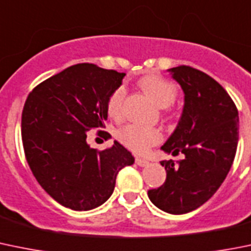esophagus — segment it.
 Instances as JSON below:
<instances>
[{"mask_svg": "<svg viewBox=\"0 0 251 251\" xmlns=\"http://www.w3.org/2000/svg\"><path fill=\"white\" fill-rule=\"evenodd\" d=\"M135 162H136V165H139L140 167H145V166L149 165V161L145 160V158H141V157H136L135 158Z\"/></svg>", "mask_w": 251, "mask_h": 251, "instance_id": "esophagus-1", "label": "esophagus"}]
</instances>
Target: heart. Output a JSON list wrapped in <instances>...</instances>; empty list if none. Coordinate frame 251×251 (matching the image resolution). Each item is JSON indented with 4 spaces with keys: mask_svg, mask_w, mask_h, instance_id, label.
<instances>
[{
    "mask_svg": "<svg viewBox=\"0 0 251 251\" xmlns=\"http://www.w3.org/2000/svg\"><path fill=\"white\" fill-rule=\"evenodd\" d=\"M139 85L160 107H167L172 105L178 95V86L156 73L142 76L139 80ZM125 95L126 90L123 85L118 86L109 95L106 109L107 114L111 118L120 119L123 116ZM118 137L121 144L130 150L137 153H144L150 147L157 145L162 140L163 135L162 131L157 127L128 124L119 131Z\"/></svg>",
    "mask_w": 251,
    "mask_h": 251,
    "instance_id": "b5f03b06",
    "label": "heart"
}]
</instances>
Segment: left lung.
I'll return each mask as SVG.
<instances>
[{"label":"left lung","mask_w":251,"mask_h":251,"mask_svg":"<svg viewBox=\"0 0 251 251\" xmlns=\"http://www.w3.org/2000/svg\"><path fill=\"white\" fill-rule=\"evenodd\" d=\"M184 93L181 120L161 149L181 152V161H162L165 183L150 189L149 198L171 214H184L204 204L226 179L239 140V115L226 89L198 69L171 68Z\"/></svg>","instance_id":"left-lung-1"}]
</instances>
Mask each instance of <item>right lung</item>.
I'll list each match as a JSON object with an SVG mask.
<instances>
[{
    "label": "right lung",
    "mask_w": 251,
    "mask_h": 251,
    "mask_svg": "<svg viewBox=\"0 0 251 251\" xmlns=\"http://www.w3.org/2000/svg\"><path fill=\"white\" fill-rule=\"evenodd\" d=\"M124 76L125 73L80 63L42 81L25 100V160L42 188L64 207L90 210L101 205L114 192L119 171L135 162L118 141L102 151L86 142L91 128L105 126L107 98Z\"/></svg>",
    "instance_id": "obj_1"
}]
</instances>
